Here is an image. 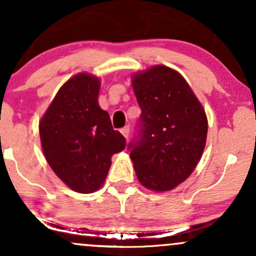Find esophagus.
Returning <instances> with one entry per match:
<instances>
[{"label":"esophagus","instance_id":"1","mask_svg":"<svg viewBox=\"0 0 256 256\" xmlns=\"http://www.w3.org/2000/svg\"><path fill=\"white\" fill-rule=\"evenodd\" d=\"M120 132H122V136H124L126 140H128V134H130V126H125V128H122V130H120Z\"/></svg>","mask_w":256,"mask_h":256}]
</instances>
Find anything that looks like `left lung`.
Returning <instances> with one entry per match:
<instances>
[{
  "instance_id": "8db88e82",
  "label": "left lung",
  "mask_w": 256,
  "mask_h": 256,
  "mask_svg": "<svg viewBox=\"0 0 256 256\" xmlns=\"http://www.w3.org/2000/svg\"><path fill=\"white\" fill-rule=\"evenodd\" d=\"M142 114L128 144L140 183L172 190L192 174L207 138L204 110L180 73L162 64L132 77Z\"/></svg>"
}]
</instances>
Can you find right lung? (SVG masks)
Masks as SVG:
<instances>
[{"label":"right lung","instance_id":"obj_1","mask_svg":"<svg viewBox=\"0 0 256 256\" xmlns=\"http://www.w3.org/2000/svg\"><path fill=\"white\" fill-rule=\"evenodd\" d=\"M98 78L79 73L58 91L40 122L44 156L72 190L94 192L102 186L110 158L124 150L125 137L98 104Z\"/></svg>","mask_w":256,"mask_h":256}]
</instances>
